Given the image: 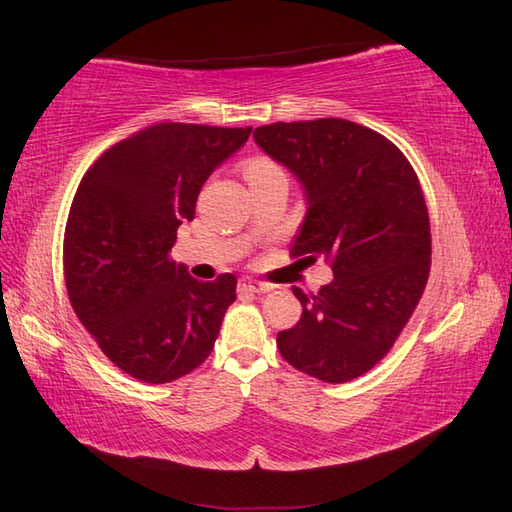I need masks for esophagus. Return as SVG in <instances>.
<instances>
[{
	"instance_id": "esophagus-1",
	"label": "esophagus",
	"mask_w": 512,
	"mask_h": 512,
	"mask_svg": "<svg viewBox=\"0 0 512 512\" xmlns=\"http://www.w3.org/2000/svg\"><path fill=\"white\" fill-rule=\"evenodd\" d=\"M273 287L266 282H257V280H250V277H244V280H239V291H248V293H266L271 291Z\"/></svg>"
}]
</instances>
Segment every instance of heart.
Returning a JSON list of instances; mask_svg holds the SVG:
<instances>
[{"mask_svg": "<svg viewBox=\"0 0 512 512\" xmlns=\"http://www.w3.org/2000/svg\"><path fill=\"white\" fill-rule=\"evenodd\" d=\"M275 176H284L280 164L273 162L266 155H255V158H248L244 162V178L248 180V185L259 183V180L266 178H275Z\"/></svg>", "mask_w": 512, "mask_h": 512, "instance_id": "b5f03b06", "label": "heart"}]
</instances>
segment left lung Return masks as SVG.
<instances>
[{
  "mask_svg": "<svg viewBox=\"0 0 512 512\" xmlns=\"http://www.w3.org/2000/svg\"><path fill=\"white\" fill-rule=\"evenodd\" d=\"M253 135L305 189L291 255H323L334 273L316 296L293 287L302 316L277 334V348L327 384L357 379L393 348L427 287L431 230L420 180L391 140L348 119L275 121Z\"/></svg>",
  "mask_w": 512,
  "mask_h": 512,
  "instance_id": "1",
  "label": "left lung"
}]
</instances>
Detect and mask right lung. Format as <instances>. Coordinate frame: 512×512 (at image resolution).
I'll list each match as a JSON object with an SVG mask.
<instances>
[{
	"mask_svg": "<svg viewBox=\"0 0 512 512\" xmlns=\"http://www.w3.org/2000/svg\"><path fill=\"white\" fill-rule=\"evenodd\" d=\"M253 128L155 124L112 144L69 207L63 268L74 314L119 370L146 384L185 377L210 357L237 277L198 282L171 262L210 173Z\"/></svg>",
	"mask_w": 512,
	"mask_h": 512,
	"instance_id": "add662e5",
	"label": "right lung"
}]
</instances>
